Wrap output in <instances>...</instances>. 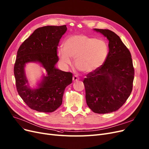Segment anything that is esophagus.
<instances>
[{
	"mask_svg": "<svg viewBox=\"0 0 149 149\" xmlns=\"http://www.w3.org/2000/svg\"><path fill=\"white\" fill-rule=\"evenodd\" d=\"M79 79V78H78V76H76V75H74V76L73 77V82H75V81H78Z\"/></svg>",
	"mask_w": 149,
	"mask_h": 149,
	"instance_id": "esophagus-1",
	"label": "esophagus"
}]
</instances>
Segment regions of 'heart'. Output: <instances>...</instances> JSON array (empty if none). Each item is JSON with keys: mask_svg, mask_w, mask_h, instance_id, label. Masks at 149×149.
<instances>
[{"mask_svg": "<svg viewBox=\"0 0 149 149\" xmlns=\"http://www.w3.org/2000/svg\"><path fill=\"white\" fill-rule=\"evenodd\" d=\"M63 49L58 50V56L63 65H74L83 72H91L98 68L105 61L109 49L104 40L93 39L83 34L70 36L63 42Z\"/></svg>", "mask_w": 149, "mask_h": 149, "instance_id": "1", "label": "heart"}]
</instances>
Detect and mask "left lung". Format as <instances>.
I'll return each mask as SVG.
<instances>
[{"label":"left lung","instance_id":"1","mask_svg":"<svg viewBox=\"0 0 149 149\" xmlns=\"http://www.w3.org/2000/svg\"><path fill=\"white\" fill-rule=\"evenodd\" d=\"M109 40V52L103 65L87 74L83 83L87 105L99 114L115 111L130 97L134 69L130 50L109 29H94Z\"/></svg>","mask_w":149,"mask_h":149}]
</instances>
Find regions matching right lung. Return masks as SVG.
I'll return each mask as SVG.
<instances>
[{
	"label": "right lung",
	"mask_w": 149,
	"mask_h": 149,
	"mask_svg": "<svg viewBox=\"0 0 149 149\" xmlns=\"http://www.w3.org/2000/svg\"><path fill=\"white\" fill-rule=\"evenodd\" d=\"M67 30L66 25L46 26L36 29L19 46L14 65L18 93L30 109L53 112L62 104L66 87L72 83L73 74L56 68L58 61L57 47ZM29 62H38L47 71L36 89H31L24 73Z\"/></svg>",
	"instance_id": "add662e5"
}]
</instances>
